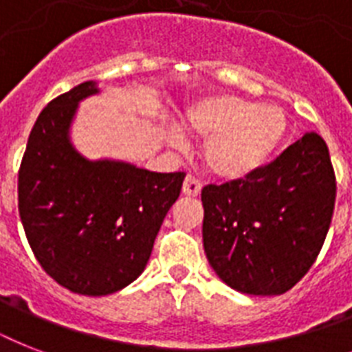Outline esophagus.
Instances as JSON below:
<instances>
[{
  "mask_svg": "<svg viewBox=\"0 0 352 352\" xmlns=\"http://www.w3.org/2000/svg\"><path fill=\"white\" fill-rule=\"evenodd\" d=\"M203 190V182L199 181L195 175H188L184 179V184H182V192L190 195V197H197L199 193Z\"/></svg>",
  "mask_w": 352,
  "mask_h": 352,
  "instance_id": "obj_1",
  "label": "esophagus"
}]
</instances>
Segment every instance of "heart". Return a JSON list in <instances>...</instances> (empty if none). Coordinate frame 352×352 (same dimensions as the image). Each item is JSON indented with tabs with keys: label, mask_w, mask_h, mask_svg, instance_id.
Wrapping results in <instances>:
<instances>
[{
	"label": "heart",
	"mask_w": 352,
	"mask_h": 352,
	"mask_svg": "<svg viewBox=\"0 0 352 352\" xmlns=\"http://www.w3.org/2000/svg\"><path fill=\"white\" fill-rule=\"evenodd\" d=\"M184 124L193 135L208 140L204 160L214 175L239 181L256 173L279 148L287 135L281 107L257 106L234 95H214L188 107ZM173 144L181 142L170 133Z\"/></svg>",
	"instance_id": "heart-1"
}]
</instances>
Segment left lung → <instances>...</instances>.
<instances>
[{"mask_svg": "<svg viewBox=\"0 0 352 352\" xmlns=\"http://www.w3.org/2000/svg\"><path fill=\"white\" fill-rule=\"evenodd\" d=\"M204 252L215 274L237 292L290 290L316 261L336 201V175L325 140L307 133L256 173L208 184Z\"/></svg>", "mask_w": 352, "mask_h": 352, "instance_id": "8db88e82", "label": "left lung"}]
</instances>
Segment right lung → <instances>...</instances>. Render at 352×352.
<instances>
[{"instance_id": "add662e5", "label": "right lung", "mask_w": 352, "mask_h": 352, "mask_svg": "<svg viewBox=\"0 0 352 352\" xmlns=\"http://www.w3.org/2000/svg\"><path fill=\"white\" fill-rule=\"evenodd\" d=\"M84 82L40 113L18 171V210L41 268L82 296L118 292L142 274L186 173L85 160L69 142Z\"/></svg>"}]
</instances>
